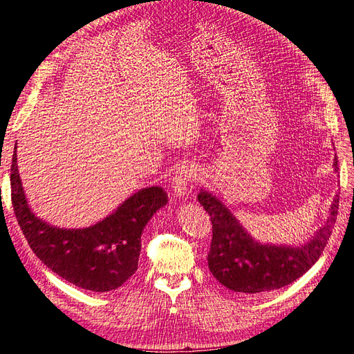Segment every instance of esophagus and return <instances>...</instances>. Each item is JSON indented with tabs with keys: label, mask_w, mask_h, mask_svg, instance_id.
Segmentation results:
<instances>
[{
	"label": "esophagus",
	"mask_w": 354,
	"mask_h": 354,
	"mask_svg": "<svg viewBox=\"0 0 354 354\" xmlns=\"http://www.w3.org/2000/svg\"><path fill=\"white\" fill-rule=\"evenodd\" d=\"M194 177H195L194 167L183 164L177 168V171L173 176V181H171V185H173V192L178 199L186 196V194L189 192L190 181L194 180Z\"/></svg>",
	"instance_id": "esophagus-1"
}]
</instances>
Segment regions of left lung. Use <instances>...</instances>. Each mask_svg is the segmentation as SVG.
<instances>
[{"instance_id": "8db88e82", "label": "left lung", "mask_w": 354, "mask_h": 354, "mask_svg": "<svg viewBox=\"0 0 354 354\" xmlns=\"http://www.w3.org/2000/svg\"><path fill=\"white\" fill-rule=\"evenodd\" d=\"M334 171L338 173L337 158ZM198 201L212 221L209 272L232 291L254 295L292 283L319 260L335 224L339 196L335 195L332 201L328 220L312 238L299 245L257 241L220 198L205 189L199 190Z\"/></svg>"}]
</instances>
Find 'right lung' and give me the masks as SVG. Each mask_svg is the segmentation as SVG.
Masks as SVG:
<instances>
[{
    "label": "right lung",
    "mask_w": 354,
    "mask_h": 354,
    "mask_svg": "<svg viewBox=\"0 0 354 354\" xmlns=\"http://www.w3.org/2000/svg\"><path fill=\"white\" fill-rule=\"evenodd\" d=\"M10 183L16 218L32 251L63 279L94 292L113 291L136 273L143 229L168 202L162 187H145L95 224L63 229L32 212L19 176L16 151Z\"/></svg>",
    "instance_id": "1"
}]
</instances>
